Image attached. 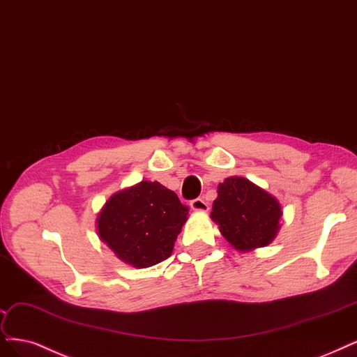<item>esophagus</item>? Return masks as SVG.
<instances>
[{
    "label": "esophagus",
    "mask_w": 357,
    "mask_h": 357,
    "mask_svg": "<svg viewBox=\"0 0 357 357\" xmlns=\"http://www.w3.org/2000/svg\"><path fill=\"white\" fill-rule=\"evenodd\" d=\"M190 206L193 208L195 211H199V213H206L210 210V205H208L202 198H196L190 202Z\"/></svg>",
    "instance_id": "1"
}]
</instances>
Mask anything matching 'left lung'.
<instances>
[{
    "label": "left lung",
    "mask_w": 357,
    "mask_h": 357,
    "mask_svg": "<svg viewBox=\"0 0 357 357\" xmlns=\"http://www.w3.org/2000/svg\"><path fill=\"white\" fill-rule=\"evenodd\" d=\"M211 220L236 251L267 247L280 229V202L245 177L231 176L218 184Z\"/></svg>",
    "instance_id": "obj_1"
}]
</instances>
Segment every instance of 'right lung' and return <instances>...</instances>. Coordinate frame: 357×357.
I'll list each match as a JSON object with an SVG mask.
<instances>
[{"label": "right lung", "mask_w": 357, "mask_h": 357, "mask_svg": "<svg viewBox=\"0 0 357 357\" xmlns=\"http://www.w3.org/2000/svg\"><path fill=\"white\" fill-rule=\"evenodd\" d=\"M188 215V206L173 190L143 180L110 196L97 215L96 230L121 261L146 268L171 255Z\"/></svg>", "instance_id": "add662e5"}]
</instances>
